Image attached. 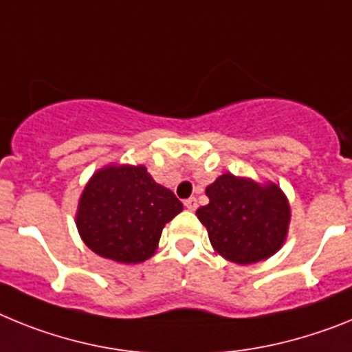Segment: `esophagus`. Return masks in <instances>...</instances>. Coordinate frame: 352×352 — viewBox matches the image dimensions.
I'll return each mask as SVG.
<instances>
[{"instance_id": "esophagus-1", "label": "esophagus", "mask_w": 352, "mask_h": 352, "mask_svg": "<svg viewBox=\"0 0 352 352\" xmlns=\"http://www.w3.org/2000/svg\"><path fill=\"white\" fill-rule=\"evenodd\" d=\"M184 207H186V209H188V210H197V207H198L197 198L191 197V198H188V200H184Z\"/></svg>"}]
</instances>
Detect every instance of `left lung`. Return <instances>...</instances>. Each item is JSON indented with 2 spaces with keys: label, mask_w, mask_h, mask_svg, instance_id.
<instances>
[{
  "label": "left lung",
  "mask_w": 352,
  "mask_h": 352,
  "mask_svg": "<svg viewBox=\"0 0 352 352\" xmlns=\"http://www.w3.org/2000/svg\"><path fill=\"white\" fill-rule=\"evenodd\" d=\"M209 204L197 210L210 244L227 261L253 264L282 248L290 209L282 189L258 186L232 173L207 186Z\"/></svg>",
  "instance_id": "obj_1"
}]
</instances>
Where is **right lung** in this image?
Listing matches in <instances>:
<instances>
[{"label":"right lung","mask_w":352,"mask_h":352,"mask_svg":"<svg viewBox=\"0 0 352 352\" xmlns=\"http://www.w3.org/2000/svg\"><path fill=\"white\" fill-rule=\"evenodd\" d=\"M182 210L145 166H108L91 177L78 209V230L91 252L124 264L154 255L164 225Z\"/></svg>","instance_id":"right-lung-1"}]
</instances>
